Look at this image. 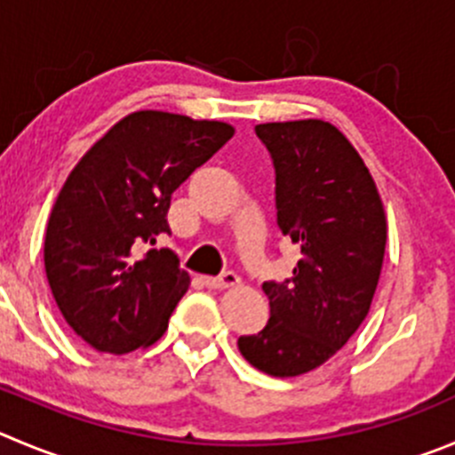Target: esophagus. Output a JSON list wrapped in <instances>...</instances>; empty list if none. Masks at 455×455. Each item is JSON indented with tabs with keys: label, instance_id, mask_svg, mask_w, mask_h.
I'll return each instance as SVG.
<instances>
[{
	"label": "esophagus",
	"instance_id": "34e87169",
	"mask_svg": "<svg viewBox=\"0 0 455 455\" xmlns=\"http://www.w3.org/2000/svg\"><path fill=\"white\" fill-rule=\"evenodd\" d=\"M203 283H205L207 288H214V290L235 288V285L241 283V276L236 275V272L228 270V272H223V275H219V276H205V279H203Z\"/></svg>",
	"mask_w": 455,
	"mask_h": 455
}]
</instances>
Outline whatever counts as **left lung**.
Returning a JSON list of instances; mask_svg holds the SVG:
<instances>
[{
	"label": "left lung",
	"instance_id": "8db88e82",
	"mask_svg": "<svg viewBox=\"0 0 455 455\" xmlns=\"http://www.w3.org/2000/svg\"><path fill=\"white\" fill-rule=\"evenodd\" d=\"M275 165L276 225L299 243L285 281H266L270 319L239 350L272 378L317 369L369 315L387 245V216L364 160L323 120L254 127Z\"/></svg>",
	"mask_w": 455,
	"mask_h": 455
}]
</instances>
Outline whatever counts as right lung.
<instances>
[{
  "label": "right lung",
  "mask_w": 455,
  "mask_h": 455,
  "mask_svg": "<svg viewBox=\"0 0 455 455\" xmlns=\"http://www.w3.org/2000/svg\"><path fill=\"white\" fill-rule=\"evenodd\" d=\"M232 136L216 120L136 111L68 174L46 228L44 267L60 313L95 350L132 353L167 331L189 275L170 248H146L170 235L172 194Z\"/></svg>",
  "instance_id": "right-lung-1"
}]
</instances>
